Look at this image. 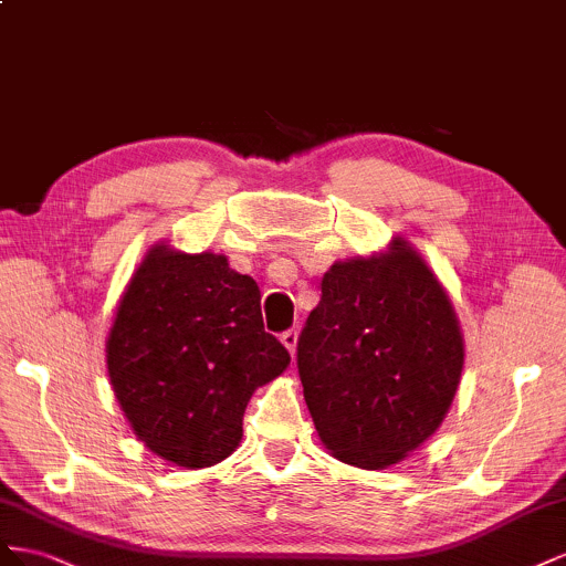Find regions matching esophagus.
<instances>
[{"label":"esophagus","instance_id":"1","mask_svg":"<svg viewBox=\"0 0 566 566\" xmlns=\"http://www.w3.org/2000/svg\"><path fill=\"white\" fill-rule=\"evenodd\" d=\"M280 338H282V344L286 346V350L294 355L296 353V344H298V332L296 329H286V332H282Z\"/></svg>","mask_w":566,"mask_h":566}]
</instances>
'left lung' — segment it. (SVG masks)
Returning <instances> with one entry per match:
<instances>
[{
    "instance_id": "1",
    "label": "left lung",
    "mask_w": 566,
    "mask_h": 566,
    "mask_svg": "<svg viewBox=\"0 0 566 566\" xmlns=\"http://www.w3.org/2000/svg\"><path fill=\"white\" fill-rule=\"evenodd\" d=\"M296 350L319 441L360 470L406 460L441 427L464 365L453 303L400 237L325 272Z\"/></svg>"
}]
</instances>
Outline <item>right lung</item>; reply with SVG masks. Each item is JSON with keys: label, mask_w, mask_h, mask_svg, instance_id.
<instances>
[{"label": "right lung", "mask_w": 566, "mask_h": 566, "mask_svg": "<svg viewBox=\"0 0 566 566\" xmlns=\"http://www.w3.org/2000/svg\"><path fill=\"white\" fill-rule=\"evenodd\" d=\"M289 360L249 274L224 255L166 244L135 270L106 342L113 394L137 439L187 470L234 453L253 391Z\"/></svg>", "instance_id": "add662e5"}]
</instances>
